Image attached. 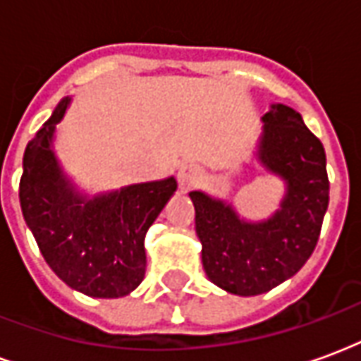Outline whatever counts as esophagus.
I'll return each mask as SVG.
<instances>
[{
    "label": "esophagus",
    "instance_id": "1",
    "mask_svg": "<svg viewBox=\"0 0 361 361\" xmlns=\"http://www.w3.org/2000/svg\"><path fill=\"white\" fill-rule=\"evenodd\" d=\"M201 176V168L193 164L181 166L180 172H178V183H180L181 189H188L189 185H193Z\"/></svg>",
    "mask_w": 361,
    "mask_h": 361
}]
</instances>
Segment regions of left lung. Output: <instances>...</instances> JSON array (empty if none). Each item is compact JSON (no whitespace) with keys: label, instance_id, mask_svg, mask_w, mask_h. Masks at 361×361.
<instances>
[{"label":"left lung","instance_id":"obj_1","mask_svg":"<svg viewBox=\"0 0 361 361\" xmlns=\"http://www.w3.org/2000/svg\"><path fill=\"white\" fill-rule=\"evenodd\" d=\"M261 121L255 158L286 185L269 219L245 220L224 199L189 191L204 272L238 295L265 294L292 279L315 250L329 207L325 149L302 116L290 106L271 104Z\"/></svg>","mask_w":361,"mask_h":361}]
</instances>
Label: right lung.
<instances>
[{
    "instance_id": "1",
    "label": "right lung",
    "mask_w": 361,
    "mask_h": 361,
    "mask_svg": "<svg viewBox=\"0 0 361 361\" xmlns=\"http://www.w3.org/2000/svg\"><path fill=\"white\" fill-rule=\"evenodd\" d=\"M69 104L66 96L25 149L20 211L46 263L67 286L90 298H123L145 279V235L178 181L170 176L82 193L54 150L56 126Z\"/></svg>"
}]
</instances>
